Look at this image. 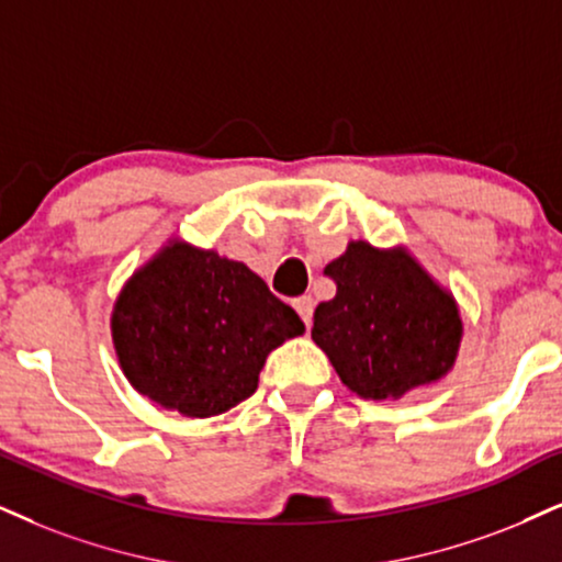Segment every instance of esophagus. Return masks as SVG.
I'll return each mask as SVG.
<instances>
[{"label": "esophagus", "instance_id": "1", "mask_svg": "<svg viewBox=\"0 0 562 562\" xmlns=\"http://www.w3.org/2000/svg\"><path fill=\"white\" fill-rule=\"evenodd\" d=\"M295 311L301 314V318L305 322V326H311V316H314V297L311 295H303V297H295Z\"/></svg>", "mask_w": 562, "mask_h": 562}]
</instances>
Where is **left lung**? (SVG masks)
<instances>
[{"label":"left lung","instance_id":"obj_1","mask_svg":"<svg viewBox=\"0 0 562 562\" xmlns=\"http://www.w3.org/2000/svg\"><path fill=\"white\" fill-rule=\"evenodd\" d=\"M337 295L314 311L311 339L360 400H402L451 373L464 322L451 288L404 244L350 240L324 269Z\"/></svg>","mask_w":562,"mask_h":562}]
</instances>
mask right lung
<instances>
[{
    "label": "right lung",
    "mask_w": 562,
    "mask_h": 562,
    "mask_svg": "<svg viewBox=\"0 0 562 562\" xmlns=\"http://www.w3.org/2000/svg\"><path fill=\"white\" fill-rule=\"evenodd\" d=\"M305 324L244 261L168 238L119 290L111 339L134 392L183 417H215L259 386L267 355Z\"/></svg>",
    "instance_id": "obj_1"
}]
</instances>
